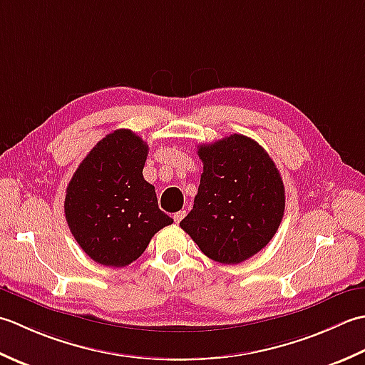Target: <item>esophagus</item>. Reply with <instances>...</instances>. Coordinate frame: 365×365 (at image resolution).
Listing matches in <instances>:
<instances>
[{
	"mask_svg": "<svg viewBox=\"0 0 365 365\" xmlns=\"http://www.w3.org/2000/svg\"><path fill=\"white\" fill-rule=\"evenodd\" d=\"M184 215H185L184 211H180V212H176V214L173 215V219H175L176 224H180V222L184 219Z\"/></svg>",
	"mask_w": 365,
	"mask_h": 365,
	"instance_id": "obj_1",
	"label": "esophagus"
}]
</instances>
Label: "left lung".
I'll use <instances>...</instances> for the list:
<instances>
[{
	"label": "left lung",
	"mask_w": 365,
	"mask_h": 365,
	"mask_svg": "<svg viewBox=\"0 0 365 365\" xmlns=\"http://www.w3.org/2000/svg\"><path fill=\"white\" fill-rule=\"evenodd\" d=\"M198 155L202 180L180 227L207 258L242 263L276 235L285 211L284 181L269 154L241 133L200 145Z\"/></svg>",
	"instance_id": "obj_1"
}]
</instances>
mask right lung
I'll return each mask as SVG.
<instances>
[{"mask_svg":"<svg viewBox=\"0 0 365 365\" xmlns=\"http://www.w3.org/2000/svg\"><path fill=\"white\" fill-rule=\"evenodd\" d=\"M146 158V141L118 129L88 153L66 189L71 233L96 263L130 264L160 228L173 224L159 210L154 185L143 178Z\"/></svg>","mask_w":365,"mask_h":365,"instance_id":"right-lung-1","label":"right lung"}]
</instances>
